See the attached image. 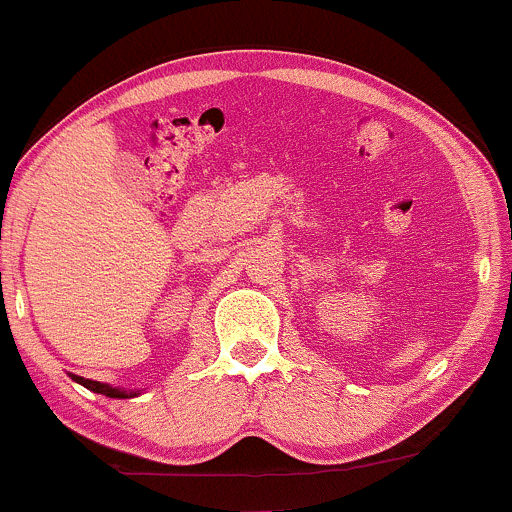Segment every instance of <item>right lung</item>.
I'll return each instance as SVG.
<instances>
[{"instance_id": "obj_1", "label": "right lung", "mask_w": 512, "mask_h": 512, "mask_svg": "<svg viewBox=\"0 0 512 512\" xmlns=\"http://www.w3.org/2000/svg\"><path fill=\"white\" fill-rule=\"evenodd\" d=\"M68 377L73 379V382L83 384L86 389H91V392L96 394H103V397H110V399H130V397H138V392H133V389H120V387H113V384H105V382H96V379H86V377H78V374L68 372Z\"/></svg>"}]
</instances>
